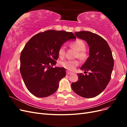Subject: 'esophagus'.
Masks as SVG:
<instances>
[{
  "label": "esophagus",
  "mask_w": 127,
  "mask_h": 127,
  "mask_svg": "<svg viewBox=\"0 0 127 127\" xmlns=\"http://www.w3.org/2000/svg\"><path fill=\"white\" fill-rule=\"evenodd\" d=\"M66 73H67V75H70V74H71V72H69V71H66Z\"/></svg>",
  "instance_id": "obj_1"
}]
</instances>
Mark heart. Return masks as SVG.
<instances>
[{
    "label": "heart",
    "instance_id": "b5f03b06",
    "mask_svg": "<svg viewBox=\"0 0 127 127\" xmlns=\"http://www.w3.org/2000/svg\"><path fill=\"white\" fill-rule=\"evenodd\" d=\"M70 47L75 49L77 51L76 57L81 60H85L87 58V54L85 51V44L84 42L80 40L72 42L69 44ZM59 55L60 57H63L64 55L65 49L64 46H61L59 50ZM79 62L77 60H64L60 61L59 64L61 67L69 70H73L77 67Z\"/></svg>",
    "mask_w": 127,
    "mask_h": 127
}]
</instances>
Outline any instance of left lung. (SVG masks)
<instances>
[{
    "instance_id": "8db88e82",
    "label": "left lung",
    "mask_w": 127,
    "mask_h": 127,
    "mask_svg": "<svg viewBox=\"0 0 127 127\" xmlns=\"http://www.w3.org/2000/svg\"><path fill=\"white\" fill-rule=\"evenodd\" d=\"M75 35L85 41L89 47V57L80 68L88 74H78L77 82L71 84L72 90L85 98L101 94L108 85L114 66L112 51L107 42L97 34L88 31L76 32Z\"/></svg>"
}]
</instances>
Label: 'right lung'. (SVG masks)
I'll use <instances>...</instances> for the list:
<instances>
[{
	"mask_svg": "<svg viewBox=\"0 0 127 127\" xmlns=\"http://www.w3.org/2000/svg\"><path fill=\"white\" fill-rule=\"evenodd\" d=\"M71 39H76L72 32L48 30L36 34L26 44L21 54L20 72L31 93L45 97L57 91L66 70L51 66L56 64L59 48Z\"/></svg>",
	"mask_w": 127,
	"mask_h": 127,
	"instance_id": "add662e5",
	"label": "right lung"
}]
</instances>
